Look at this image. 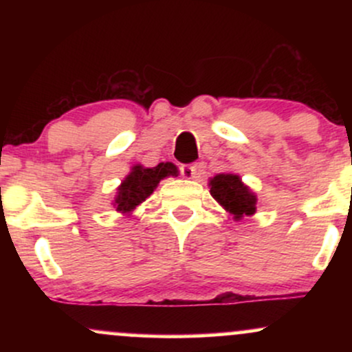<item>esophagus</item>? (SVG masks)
<instances>
[{"label":"esophagus","instance_id":"34e87169","mask_svg":"<svg viewBox=\"0 0 352 352\" xmlns=\"http://www.w3.org/2000/svg\"><path fill=\"white\" fill-rule=\"evenodd\" d=\"M197 170H199L197 165H182V175L188 180L197 179Z\"/></svg>","mask_w":352,"mask_h":352}]
</instances>
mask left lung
<instances>
[{"mask_svg":"<svg viewBox=\"0 0 352 352\" xmlns=\"http://www.w3.org/2000/svg\"><path fill=\"white\" fill-rule=\"evenodd\" d=\"M208 187L210 195L227 210L233 220L238 221L243 217H252L256 212V195L236 173H217L208 180Z\"/></svg>","mask_w":352,"mask_h":352,"instance_id":"obj_1","label":"left lung"}]
</instances>
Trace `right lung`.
<instances>
[{
	"mask_svg": "<svg viewBox=\"0 0 352 352\" xmlns=\"http://www.w3.org/2000/svg\"><path fill=\"white\" fill-rule=\"evenodd\" d=\"M167 177H179V168L172 162H160L155 167H144L135 164L117 187L112 205L122 215H131L134 210L152 195L160 180Z\"/></svg>",
	"mask_w": 352,
	"mask_h": 352,
	"instance_id": "add662e5",
	"label": "right lung"
}]
</instances>
